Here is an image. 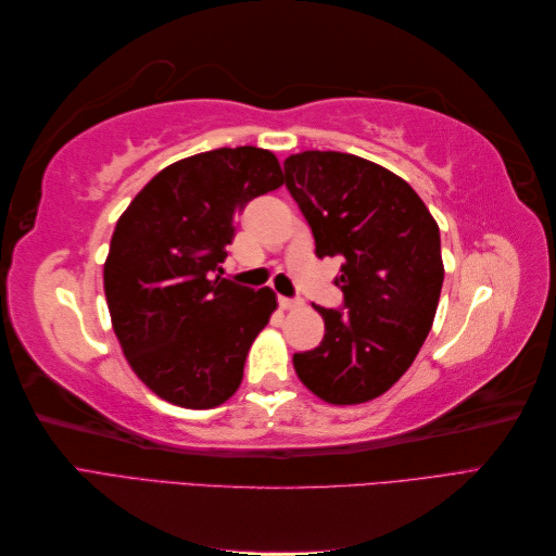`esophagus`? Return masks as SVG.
I'll list each match as a JSON object with an SVG mask.
<instances>
[{"label": "esophagus", "mask_w": 556, "mask_h": 556, "mask_svg": "<svg viewBox=\"0 0 556 556\" xmlns=\"http://www.w3.org/2000/svg\"><path fill=\"white\" fill-rule=\"evenodd\" d=\"M280 306H282L285 311H296V308L304 306V301H301V299H288V296H280Z\"/></svg>", "instance_id": "esophagus-1"}]
</instances>
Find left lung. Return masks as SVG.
Wrapping results in <instances>:
<instances>
[{
  "label": "left lung",
  "instance_id": "1",
  "mask_svg": "<svg viewBox=\"0 0 556 556\" xmlns=\"http://www.w3.org/2000/svg\"><path fill=\"white\" fill-rule=\"evenodd\" d=\"M285 185L315 255L341 257L345 296L343 311L315 306L325 339L294 355V371L333 406L366 403L408 371L429 336L445 276L439 225L406 180L350 153L290 155Z\"/></svg>",
  "mask_w": 556,
  "mask_h": 556
}]
</instances>
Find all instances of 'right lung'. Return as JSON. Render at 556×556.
Here are the masks:
<instances>
[{"label": "right lung", "mask_w": 556, "mask_h": 556, "mask_svg": "<svg viewBox=\"0 0 556 556\" xmlns=\"http://www.w3.org/2000/svg\"><path fill=\"white\" fill-rule=\"evenodd\" d=\"M285 182L255 146L178 160L131 199L104 262L113 331L141 382L174 406L206 410L239 390L248 350L278 301L215 276L250 199Z\"/></svg>", "instance_id": "obj_1"}]
</instances>
